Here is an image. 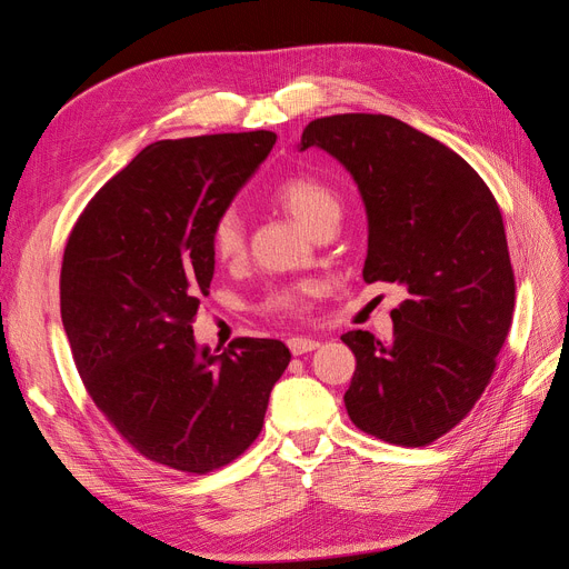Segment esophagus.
<instances>
[{
  "instance_id": "1",
  "label": "esophagus",
  "mask_w": 569,
  "mask_h": 569,
  "mask_svg": "<svg viewBox=\"0 0 569 569\" xmlns=\"http://www.w3.org/2000/svg\"><path fill=\"white\" fill-rule=\"evenodd\" d=\"M287 347H289V351L295 353V356H303L308 351H316L320 347V341H316L311 337H291L287 341Z\"/></svg>"
}]
</instances>
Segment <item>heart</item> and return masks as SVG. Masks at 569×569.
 Masks as SVG:
<instances>
[{"mask_svg":"<svg viewBox=\"0 0 569 569\" xmlns=\"http://www.w3.org/2000/svg\"><path fill=\"white\" fill-rule=\"evenodd\" d=\"M272 201L295 216L311 234L325 226H337L341 218L339 194L330 184L313 176H289L280 180L272 187ZM209 247L220 263L232 266L242 261L247 253L244 218L234 209H222L211 222ZM311 295L313 284L308 282L270 287L261 301V311L270 316L299 318L306 313Z\"/></svg>","mask_w":569,"mask_h":569,"instance_id":"b5f03b06","label":"heart"}]
</instances>
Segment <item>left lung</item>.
Here are the masks:
<instances>
[{
  "instance_id": "obj_1",
  "label": "left lung",
  "mask_w": 569,
  "mask_h": 569,
  "mask_svg": "<svg viewBox=\"0 0 569 569\" xmlns=\"http://www.w3.org/2000/svg\"><path fill=\"white\" fill-rule=\"evenodd\" d=\"M320 147L353 176L368 211L363 280L399 282L389 343L353 330L343 403L387 443L427 446L468 418L485 393L515 311L501 209L453 149L382 113L316 118L301 151Z\"/></svg>"
}]
</instances>
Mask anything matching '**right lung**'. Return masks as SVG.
<instances>
[{
	"instance_id": "1",
	"label": "right lung",
	"mask_w": 569,
	"mask_h": 569,
	"mask_svg": "<svg viewBox=\"0 0 569 569\" xmlns=\"http://www.w3.org/2000/svg\"><path fill=\"white\" fill-rule=\"evenodd\" d=\"M270 130L163 140L142 149L84 206L61 263V320L94 406L132 449L206 475L261 435L289 366L278 339L197 349L209 295L213 218L266 161Z\"/></svg>"
}]
</instances>
